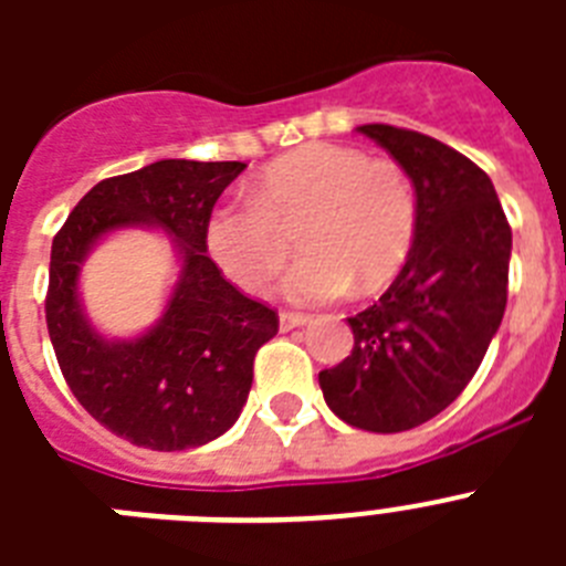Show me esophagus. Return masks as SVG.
<instances>
[{
	"label": "esophagus",
	"instance_id": "1",
	"mask_svg": "<svg viewBox=\"0 0 566 566\" xmlns=\"http://www.w3.org/2000/svg\"><path fill=\"white\" fill-rule=\"evenodd\" d=\"M308 317L300 312H280V332H292V328L306 326Z\"/></svg>",
	"mask_w": 566,
	"mask_h": 566
}]
</instances>
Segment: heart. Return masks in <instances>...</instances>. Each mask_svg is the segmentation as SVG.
I'll use <instances>...</instances> for the list:
<instances>
[{"instance_id":"heart-1","label":"heart","mask_w":566,"mask_h":566,"mask_svg":"<svg viewBox=\"0 0 566 566\" xmlns=\"http://www.w3.org/2000/svg\"><path fill=\"white\" fill-rule=\"evenodd\" d=\"M419 203L411 178L388 158L345 144H308L269 164L252 201L212 209L207 252L243 292H263L292 258L289 297L323 303L354 286L374 292L397 277L417 238Z\"/></svg>"}]
</instances>
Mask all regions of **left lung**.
<instances>
[{"label":"left lung","mask_w":566,"mask_h":566,"mask_svg":"<svg viewBox=\"0 0 566 566\" xmlns=\"http://www.w3.org/2000/svg\"><path fill=\"white\" fill-rule=\"evenodd\" d=\"M417 189V238L382 297L348 317L352 354L319 371L328 408L359 431H411L482 365L507 306L513 234L488 172L417 129L363 124Z\"/></svg>","instance_id":"8db88e82"}]
</instances>
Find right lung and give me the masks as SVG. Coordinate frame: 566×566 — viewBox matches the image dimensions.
<instances>
[{"mask_svg": "<svg viewBox=\"0 0 566 566\" xmlns=\"http://www.w3.org/2000/svg\"><path fill=\"white\" fill-rule=\"evenodd\" d=\"M240 161H155L104 178L67 214L50 249L44 317L64 382L109 433L187 451L227 433L247 405L254 354L277 334V312L247 297L207 254V221ZM153 222L182 247L185 266L163 323L129 344H107L77 306V269L102 233Z\"/></svg>", "mask_w": 566, "mask_h": 566, "instance_id": "add662e5", "label": "right lung"}]
</instances>
